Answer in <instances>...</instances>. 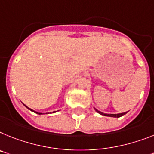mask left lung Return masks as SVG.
Listing matches in <instances>:
<instances>
[{"label": "left lung", "mask_w": 154, "mask_h": 154, "mask_svg": "<svg viewBox=\"0 0 154 154\" xmlns=\"http://www.w3.org/2000/svg\"><path fill=\"white\" fill-rule=\"evenodd\" d=\"M95 110H96V112H97L99 114H101V115H103V116H110V117H116V118H119L120 117V116H122L125 115L128 112H123V113H119V114H107V113H104V112H101L98 111L97 109H94Z\"/></svg>", "instance_id": "left-lung-1"}]
</instances>
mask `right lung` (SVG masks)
Masks as SVG:
<instances>
[{
    "label": "right lung",
    "instance_id": "right-lung-1",
    "mask_svg": "<svg viewBox=\"0 0 154 154\" xmlns=\"http://www.w3.org/2000/svg\"><path fill=\"white\" fill-rule=\"evenodd\" d=\"M25 106H26V105H25ZM26 107L27 108V109H30V111H32V112H35V113H37V114H39V115H41V114H42V112H35V111H34V110H32V109H30V108H28V107H27V106H26Z\"/></svg>",
    "mask_w": 154,
    "mask_h": 154
}]
</instances>
